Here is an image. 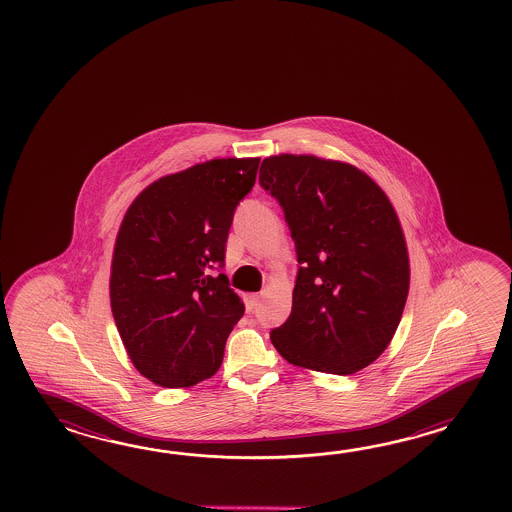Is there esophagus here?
<instances>
[{
  "label": "esophagus",
  "mask_w": 512,
  "mask_h": 512,
  "mask_svg": "<svg viewBox=\"0 0 512 512\" xmlns=\"http://www.w3.org/2000/svg\"><path fill=\"white\" fill-rule=\"evenodd\" d=\"M261 294H249L247 296V311H254L260 305Z\"/></svg>",
  "instance_id": "1"
}]
</instances>
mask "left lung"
Segmentation results:
<instances>
[{"label": "left lung", "instance_id": "1", "mask_svg": "<svg viewBox=\"0 0 512 512\" xmlns=\"http://www.w3.org/2000/svg\"><path fill=\"white\" fill-rule=\"evenodd\" d=\"M260 185L282 205L298 276L272 346L298 368L353 375L390 346L410 289L403 227L388 196L353 164L280 153Z\"/></svg>", "mask_w": 512, "mask_h": 512}]
</instances>
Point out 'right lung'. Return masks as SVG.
Wrapping results in <instances>:
<instances>
[{
  "mask_svg": "<svg viewBox=\"0 0 512 512\" xmlns=\"http://www.w3.org/2000/svg\"><path fill=\"white\" fill-rule=\"evenodd\" d=\"M260 157L164 175L133 199L113 247L109 302L133 366L157 386L188 388L219 370L245 305L223 267L234 210Z\"/></svg>",
  "mask_w": 512,
  "mask_h": 512,
  "instance_id": "right-lung-1",
  "label": "right lung"
}]
</instances>
